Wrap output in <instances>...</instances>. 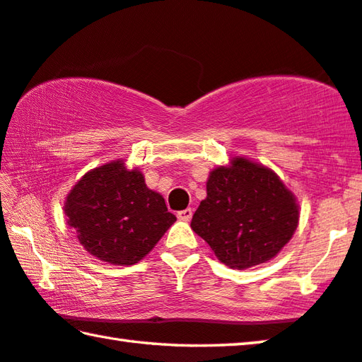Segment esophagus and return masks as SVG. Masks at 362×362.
Returning <instances> with one entry per match:
<instances>
[{
	"label": "esophagus",
	"instance_id": "34e87169",
	"mask_svg": "<svg viewBox=\"0 0 362 362\" xmlns=\"http://www.w3.org/2000/svg\"><path fill=\"white\" fill-rule=\"evenodd\" d=\"M193 216V210L192 209H185V210H180V212H177V218L182 220V221H189Z\"/></svg>",
	"mask_w": 362,
	"mask_h": 362
}]
</instances>
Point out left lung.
I'll use <instances>...</instances> for the list:
<instances>
[{
  "label": "left lung",
  "mask_w": 362,
  "mask_h": 362,
  "mask_svg": "<svg viewBox=\"0 0 362 362\" xmlns=\"http://www.w3.org/2000/svg\"><path fill=\"white\" fill-rule=\"evenodd\" d=\"M299 225V204L271 168L234 156L210 170L192 229L231 269L271 261Z\"/></svg>",
  "instance_id": "1"
}]
</instances>
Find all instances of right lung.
<instances>
[{
	"label": "right lung",
	"mask_w": 362,
	"mask_h": 362,
	"mask_svg": "<svg viewBox=\"0 0 362 362\" xmlns=\"http://www.w3.org/2000/svg\"><path fill=\"white\" fill-rule=\"evenodd\" d=\"M63 210L82 247L115 266L146 258L177 220L141 170L128 169L123 160L88 170L68 193Z\"/></svg>",
	"instance_id": "right-lung-1"
}]
</instances>
